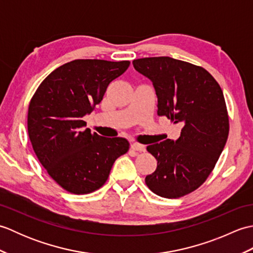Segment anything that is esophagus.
I'll return each mask as SVG.
<instances>
[{
  "label": "esophagus",
  "mask_w": 253,
  "mask_h": 253,
  "mask_svg": "<svg viewBox=\"0 0 253 253\" xmlns=\"http://www.w3.org/2000/svg\"><path fill=\"white\" fill-rule=\"evenodd\" d=\"M131 149L135 150V151H139V152H144V151H146V147L142 146V144H140V143H137V142L131 144Z\"/></svg>",
  "instance_id": "obj_1"
}]
</instances>
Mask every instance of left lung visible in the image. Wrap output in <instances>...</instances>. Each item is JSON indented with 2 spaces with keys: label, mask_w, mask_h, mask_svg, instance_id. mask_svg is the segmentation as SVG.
<instances>
[{
  "label": "left lung",
  "mask_w": 253,
  "mask_h": 253,
  "mask_svg": "<svg viewBox=\"0 0 253 253\" xmlns=\"http://www.w3.org/2000/svg\"><path fill=\"white\" fill-rule=\"evenodd\" d=\"M137 72L153 84L158 115L181 123L180 137L147 147L158 161L146 184L155 195L176 199L207 180L221 155L229 132L223 91L203 67L169 56L132 61Z\"/></svg>",
  "instance_id": "8db88e82"
}]
</instances>
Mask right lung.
Returning a JSON list of instances; mask_svg holds the SVG:
<instances>
[{
    "label": "right lung",
    "instance_id": "right-lung-1",
    "mask_svg": "<svg viewBox=\"0 0 253 253\" xmlns=\"http://www.w3.org/2000/svg\"><path fill=\"white\" fill-rule=\"evenodd\" d=\"M129 61L75 60L40 84L28 109V135L42 166L63 189L85 195L105 184L115 160L125 154V138H105L85 128L83 117L103 99L107 85Z\"/></svg>",
    "mask_w": 253,
    "mask_h": 253
}]
</instances>
